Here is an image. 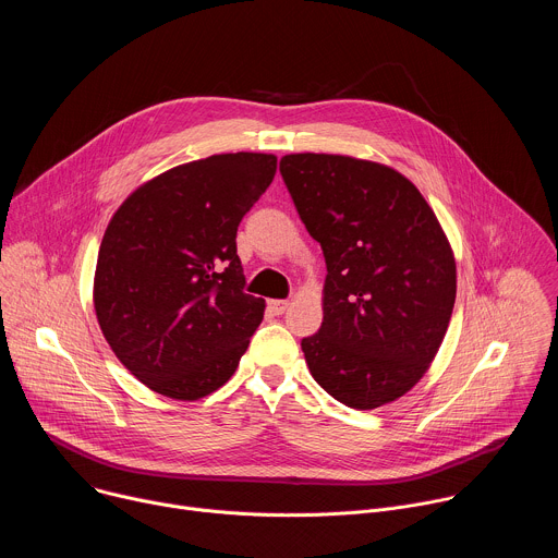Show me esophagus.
<instances>
[{"mask_svg": "<svg viewBox=\"0 0 558 558\" xmlns=\"http://www.w3.org/2000/svg\"><path fill=\"white\" fill-rule=\"evenodd\" d=\"M287 306H289L287 300H269V302H267V311H269L271 315H282V313L287 311Z\"/></svg>", "mask_w": 558, "mask_h": 558, "instance_id": "obj_1", "label": "esophagus"}]
</instances>
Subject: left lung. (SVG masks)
<instances>
[{"mask_svg": "<svg viewBox=\"0 0 558 558\" xmlns=\"http://www.w3.org/2000/svg\"><path fill=\"white\" fill-rule=\"evenodd\" d=\"M280 174L327 260L325 320L300 347L313 379L349 409L411 390L454 306V258L420 190L386 166L289 154Z\"/></svg>", "mask_w": 558, "mask_h": 558, "instance_id": "left-lung-1", "label": "left lung"}]
</instances>
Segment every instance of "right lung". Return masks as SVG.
Returning <instances> with one entry per match:
<instances>
[{
  "label": "right lung",
  "instance_id": "1",
  "mask_svg": "<svg viewBox=\"0 0 558 558\" xmlns=\"http://www.w3.org/2000/svg\"><path fill=\"white\" fill-rule=\"evenodd\" d=\"M274 154H216L138 187L99 250L95 311L121 364L172 400H198L235 371L263 323L235 250Z\"/></svg>",
  "mask_w": 558,
  "mask_h": 558
}]
</instances>
